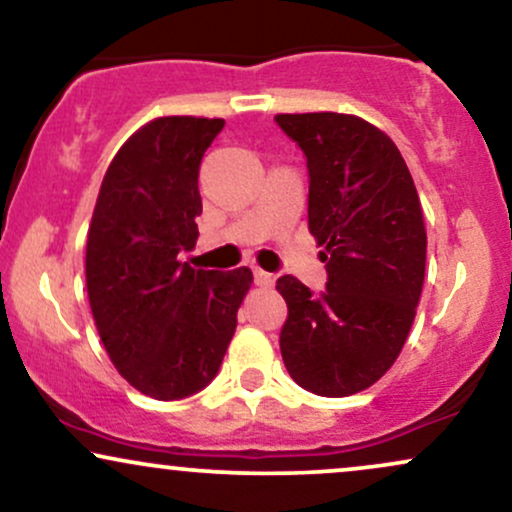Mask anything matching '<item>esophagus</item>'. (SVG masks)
Segmentation results:
<instances>
[{
	"instance_id": "esophagus-1",
	"label": "esophagus",
	"mask_w": 512,
	"mask_h": 512,
	"mask_svg": "<svg viewBox=\"0 0 512 512\" xmlns=\"http://www.w3.org/2000/svg\"><path fill=\"white\" fill-rule=\"evenodd\" d=\"M274 281H276L274 274L264 272V269H255V284L257 286H262V289H269V286H274Z\"/></svg>"
}]
</instances>
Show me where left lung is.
Returning <instances> with one entry per match:
<instances>
[{"mask_svg":"<svg viewBox=\"0 0 512 512\" xmlns=\"http://www.w3.org/2000/svg\"><path fill=\"white\" fill-rule=\"evenodd\" d=\"M308 158V228L322 252L327 289L284 274L289 305L281 358L303 390L346 397L390 370L407 342L424 289L426 226L402 154L356 115H276Z\"/></svg>","mask_w":512,"mask_h":512,"instance_id":"8db88e82","label":"left lung"}]
</instances>
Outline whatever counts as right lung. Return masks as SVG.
<instances>
[{
	"mask_svg": "<svg viewBox=\"0 0 512 512\" xmlns=\"http://www.w3.org/2000/svg\"><path fill=\"white\" fill-rule=\"evenodd\" d=\"M221 117H156L120 146L93 209L86 289L101 342L129 385L182 399L204 390L238 325L252 284L248 267L192 269L199 163Z\"/></svg>",
	"mask_w": 512,
	"mask_h": 512,
	"instance_id": "1",
	"label": "right lung"
}]
</instances>
